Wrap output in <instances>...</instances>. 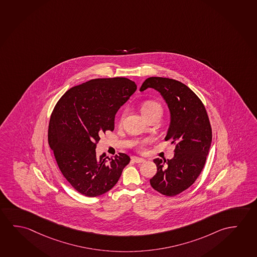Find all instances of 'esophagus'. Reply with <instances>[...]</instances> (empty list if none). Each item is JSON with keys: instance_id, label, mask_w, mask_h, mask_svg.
I'll use <instances>...</instances> for the list:
<instances>
[{"instance_id": "1", "label": "esophagus", "mask_w": 257, "mask_h": 257, "mask_svg": "<svg viewBox=\"0 0 257 257\" xmlns=\"http://www.w3.org/2000/svg\"><path fill=\"white\" fill-rule=\"evenodd\" d=\"M131 159H132L133 162L137 163H141L145 162V159H144V158H140V157H137V156H132V157H131Z\"/></svg>"}]
</instances>
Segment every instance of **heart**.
<instances>
[{"instance_id": "1", "label": "heart", "mask_w": 257, "mask_h": 257, "mask_svg": "<svg viewBox=\"0 0 257 257\" xmlns=\"http://www.w3.org/2000/svg\"><path fill=\"white\" fill-rule=\"evenodd\" d=\"M155 111H161L162 112V106L160 105L158 102L148 101V102L143 103L142 107H141V112H142L144 117L151 114ZM123 116H124V113L122 114V118Z\"/></svg>"}]
</instances>
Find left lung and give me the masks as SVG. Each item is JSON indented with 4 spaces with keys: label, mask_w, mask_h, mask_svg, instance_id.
<instances>
[{
    "label": "left lung",
    "mask_w": 257,
    "mask_h": 257,
    "mask_svg": "<svg viewBox=\"0 0 257 257\" xmlns=\"http://www.w3.org/2000/svg\"><path fill=\"white\" fill-rule=\"evenodd\" d=\"M147 88L158 91L167 103L170 125L165 140L176 146L172 159L154 160L157 172L150 184L164 196H174L188 189L200 175L212 144V127L203 102L183 83L151 77L143 83L140 92Z\"/></svg>",
    "instance_id": "left-lung-1"
}]
</instances>
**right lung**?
I'll list each match as a JSON object with an SVG mask.
<instances>
[{
  "mask_svg": "<svg viewBox=\"0 0 257 257\" xmlns=\"http://www.w3.org/2000/svg\"><path fill=\"white\" fill-rule=\"evenodd\" d=\"M137 90L126 78H96L68 90L53 109L48 143L62 175L77 191L101 196L118 182L131 158L97 156L100 136L114 130L115 115Z\"/></svg>",
  "mask_w": 257,
  "mask_h": 257,
  "instance_id": "right-lung-1",
  "label": "right lung"
}]
</instances>
